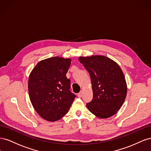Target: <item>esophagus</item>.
<instances>
[{
	"label": "esophagus",
	"instance_id": "1",
	"mask_svg": "<svg viewBox=\"0 0 151 151\" xmlns=\"http://www.w3.org/2000/svg\"><path fill=\"white\" fill-rule=\"evenodd\" d=\"M77 96H78V97L79 98H81L82 97V96H83V91H80V92L77 94Z\"/></svg>",
	"mask_w": 151,
	"mask_h": 151
}]
</instances>
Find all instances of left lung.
<instances>
[{"label": "left lung", "mask_w": 151, "mask_h": 151, "mask_svg": "<svg viewBox=\"0 0 151 151\" xmlns=\"http://www.w3.org/2000/svg\"><path fill=\"white\" fill-rule=\"evenodd\" d=\"M79 60L88 71L92 83L93 97L86 104L88 109L100 118L114 115L124 103L127 91L120 66L104 56L81 57Z\"/></svg>", "instance_id": "obj_1"}]
</instances>
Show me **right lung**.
<instances>
[{
    "label": "right lung",
    "instance_id": "right-lung-1",
    "mask_svg": "<svg viewBox=\"0 0 151 151\" xmlns=\"http://www.w3.org/2000/svg\"><path fill=\"white\" fill-rule=\"evenodd\" d=\"M69 58L57 57L40 61L29 77L28 92L36 111L43 119L55 122L68 113L76 95L70 91L66 74Z\"/></svg>",
    "mask_w": 151,
    "mask_h": 151
}]
</instances>
